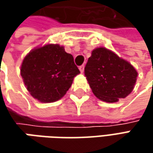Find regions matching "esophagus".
Segmentation results:
<instances>
[{
    "mask_svg": "<svg viewBox=\"0 0 153 153\" xmlns=\"http://www.w3.org/2000/svg\"><path fill=\"white\" fill-rule=\"evenodd\" d=\"M79 70H80V71H81V72L82 73V72L84 71V65H80Z\"/></svg>",
    "mask_w": 153,
    "mask_h": 153,
    "instance_id": "esophagus-1",
    "label": "esophagus"
}]
</instances>
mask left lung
Here are the masks:
<instances>
[{
    "mask_svg": "<svg viewBox=\"0 0 153 153\" xmlns=\"http://www.w3.org/2000/svg\"><path fill=\"white\" fill-rule=\"evenodd\" d=\"M84 75L94 95L103 101L117 102L132 92L137 71L126 60L105 48L92 52Z\"/></svg>",
    "mask_w": 153,
    "mask_h": 153,
    "instance_id": "8db88e82",
    "label": "left lung"
}]
</instances>
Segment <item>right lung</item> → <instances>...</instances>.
<instances>
[{
    "label": "right lung",
    "instance_id": "add662e5",
    "mask_svg": "<svg viewBox=\"0 0 153 153\" xmlns=\"http://www.w3.org/2000/svg\"><path fill=\"white\" fill-rule=\"evenodd\" d=\"M21 76L28 91L41 102L61 99L80 73L73 56L58 44H48L32 50L24 59Z\"/></svg>",
    "mask_w": 153,
    "mask_h": 153
}]
</instances>
